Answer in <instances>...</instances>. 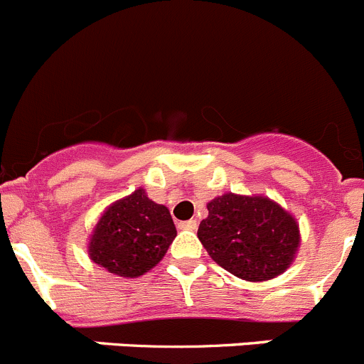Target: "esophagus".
<instances>
[{"label":"esophagus","instance_id":"obj_1","mask_svg":"<svg viewBox=\"0 0 364 364\" xmlns=\"http://www.w3.org/2000/svg\"><path fill=\"white\" fill-rule=\"evenodd\" d=\"M178 226L179 230H190V232H193V230L198 228V220H193V219L183 220V223H179Z\"/></svg>","mask_w":364,"mask_h":364}]
</instances>
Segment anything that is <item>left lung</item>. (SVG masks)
<instances>
[{
	"label": "left lung",
	"mask_w": 364,
	"mask_h": 364,
	"mask_svg": "<svg viewBox=\"0 0 364 364\" xmlns=\"http://www.w3.org/2000/svg\"><path fill=\"white\" fill-rule=\"evenodd\" d=\"M198 237L213 262L246 282H266L294 262L298 220L267 196L223 193L206 205Z\"/></svg>",
	"instance_id": "obj_1"
}]
</instances>
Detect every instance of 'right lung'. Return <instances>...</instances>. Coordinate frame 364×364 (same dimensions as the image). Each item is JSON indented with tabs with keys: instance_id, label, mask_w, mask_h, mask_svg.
<instances>
[{
	"instance_id": "1",
	"label": "right lung",
	"mask_w": 364,
	"mask_h": 364,
	"mask_svg": "<svg viewBox=\"0 0 364 364\" xmlns=\"http://www.w3.org/2000/svg\"><path fill=\"white\" fill-rule=\"evenodd\" d=\"M176 235L168 208L149 199L144 188H136L100 213L87 253L107 273L138 278L159 264Z\"/></svg>"
}]
</instances>
